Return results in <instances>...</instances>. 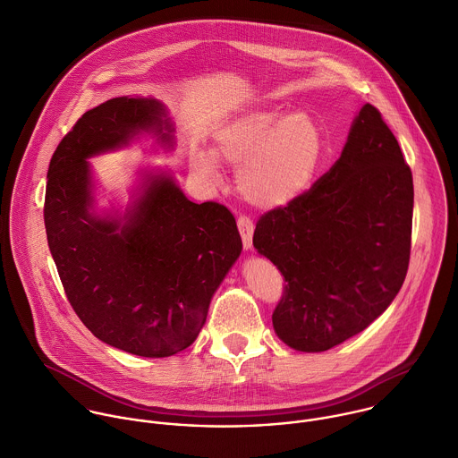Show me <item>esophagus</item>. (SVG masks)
Here are the masks:
<instances>
[{
  "mask_svg": "<svg viewBox=\"0 0 458 458\" xmlns=\"http://www.w3.org/2000/svg\"><path fill=\"white\" fill-rule=\"evenodd\" d=\"M237 226H239V232H241V237H242V244H244V250H251L253 246V232H255V225L248 219V217H239L237 221Z\"/></svg>",
  "mask_w": 458,
  "mask_h": 458,
  "instance_id": "esophagus-1",
  "label": "esophagus"
}]
</instances>
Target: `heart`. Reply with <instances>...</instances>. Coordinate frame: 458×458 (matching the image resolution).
Returning <instances> with one entry per match:
<instances>
[{"mask_svg":"<svg viewBox=\"0 0 458 458\" xmlns=\"http://www.w3.org/2000/svg\"><path fill=\"white\" fill-rule=\"evenodd\" d=\"M325 157L319 124L307 112L250 108L214 135L212 151L191 149V169L217 176L216 157L237 171V189L259 210H278L301 198Z\"/></svg>","mask_w":458,"mask_h":458,"instance_id":"1","label":"heart"}]
</instances>
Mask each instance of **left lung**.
<instances>
[{"label": "left lung", "instance_id": "8db88e82", "mask_svg": "<svg viewBox=\"0 0 458 458\" xmlns=\"http://www.w3.org/2000/svg\"><path fill=\"white\" fill-rule=\"evenodd\" d=\"M412 210V171L366 103L334 167L257 223L255 250L287 282L273 312L276 335L293 350L319 353L380 318L407 276Z\"/></svg>", "mask_w": 458, "mask_h": 458}]
</instances>
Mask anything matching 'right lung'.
<instances>
[{
    "mask_svg": "<svg viewBox=\"0 0 458 458\" xmlns=\"http://www.w3.org/2000/svg\"><path fill=\"white\" fill-rule=\"evenodd\" d=\"M142 135L174 149V126L155 98H112L85 112L51 157L44 225L67 300L94 337L162 359L194 343L242 241L226 207L192 203L162 169L139 173L123 214L96 210L87 158Z\"/></svg>",
    "mask_w": 458,
    "mask_h": 458,
    "instance_id": "obj_1",
    "label": "right lung"
}]
</instances>
